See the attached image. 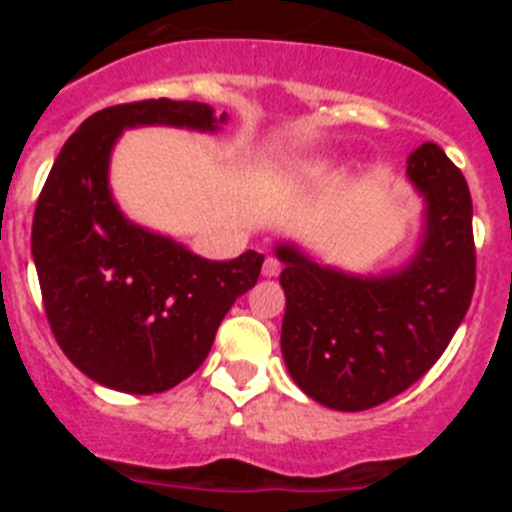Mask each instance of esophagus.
Masks as SVG:
<instances>
[{"instance_id":"34e87169","label":"esophagus","mask_w":512,"mask_h":512,"mask_svg":"<svg viewBox=\"0 0 512 512\" xmlns=\"http://www.w3.org/2000/svg\"><path fill=\"white\" fill-rule=\"evenodd\" d=\"M279 271H282V261L274 259V256H266V261H264V277H277Z\"/></svg>"}]
</instances>
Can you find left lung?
Instances as JSON below:
<instances>
[{
	"label": "left lung",
	"mask_w": 512,
	"mask_h": 512,
	"mask_svg": "<svg viewBox=\"0 0 512 512\" xmlns=\"http://www.w3.org/2000/svg\"><path fill=\"white\" fill-rule=\"evenodd\" d=\"M425 197V238L415 259L387 277H351L295 246H279L287 295L282 354L307 397L356 413L377 408L418 382L446 351L469 310L477 279L472 194L436 146L408 158Z\"/></svg>",
	"instance_id": "left-lung-1"
}]
</instances>
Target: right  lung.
Here are the masks:
<instances>
[{"label":"right lung","mask_w":512,"mask_h":512,"mask_svg":"<svg viewBox=\"0 0 512 512\" xmlns=\"http://www.w3.org/2000/svg\"><path fill=\"white\" fill-rule=\"evenodd\" d=\"M220 122L202 102L115 104L81 122L45 179L33 217L45 315L71 364L110 390L153 395L197 372L225 312L259 279L264 253L200 259L125 220L107 187L122 128Z\"/></svg>","instance_id":"right-lung-1"}]
</instances>
